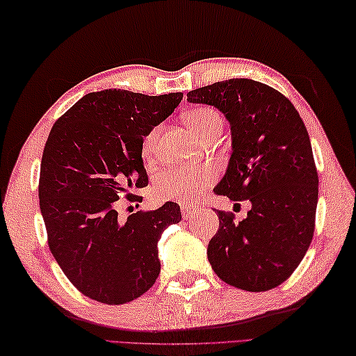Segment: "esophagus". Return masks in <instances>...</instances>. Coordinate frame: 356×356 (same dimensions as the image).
<instances>
[{
	"instance_id": "obj_1",
	"label": "esophagus",
	"mask_w": 356,
	"mask_h": 356,
	"mask_svg": "<svg viewBox=\"0 0 356 356\" xmlns=\"http://www.w3.org/2000/svg\"><path fill=\"white\" fill-rule=\"evenodd\" d=\"M181 213H183L184 220H188V218H192L195 213H197V209H195L193 206L183 204V206H181Z\"/></svg>"
}]
</instances>
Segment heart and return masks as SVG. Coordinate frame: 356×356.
<instances>
[{
	"label": "heart",
	"instance_id": "heart-1",
	"mask_svg": "<svg viewBox=\"0 0 356 356\" xmlns=\"http://www.w3.org/2000/svg\"><path fill=\"white\" fill-rule=\"evenodd\" d=\"M186 122L200 140H204L216 130H221L222 121L215 108L198 107L187 112ZM159 127H154L144 136L141 154L144 159H150L156 150ZM215 179V169L210 168H169L161 170L155 178L154 192L156 198L164 201H184L188 202L204 191Z\"/></svg>",
	"mask_w": 356,
	"mask_h": 356
}]
</instances>
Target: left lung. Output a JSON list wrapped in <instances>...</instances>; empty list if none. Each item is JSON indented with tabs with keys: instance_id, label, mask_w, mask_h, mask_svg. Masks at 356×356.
I'll return each instance as SVG.
<instances>
[{
	"instance_id": "8db88e82",
	"label": "left lung",
	"mask_w": 356,
	"mask_h": 356,
	"mask_svg": "<svg viewBox=\"0 0 356 356\" xmlns=\"http://www.w3.org/2000/svg\"><path fill=\"white\" fill-rule=\"evenodd\" d=\"M187 101L213 106L230 122L232 155L215 193L252 206L239 222L216 210L220 229L207 248L212 269L248 292L277 287L314 238L318 172L307 129L282 93L248 78L200 87Z\"/></svg>"
}]
</instances>
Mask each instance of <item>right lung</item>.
I'll return each mask as SVG.
<instances>
[{
    "instance_id": "right-lung-1",
    "label": "right lung",
    "mask_w": 356,
    "mask_h": 356,
    "mask_svg": "<svg viewBox=\"0 0 356 356\" xmlns=\"http://www.w3.org/2000/svg\"><path fill=\"white\" fill-rule=\"evenodd\" d=\"M183 93L149 97L121 89L87 93L58 118L42 152L40 209L50 252L83 295L126 304L154 286L158 241L181 221L177 202L121 221V198L147 186L141 144Z\"/></svg>"
}]
</instances>
